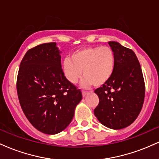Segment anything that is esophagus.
Returning a JSON list of instances; mask_svg holds the SVG:
<instances>
[{
  "label": "esophagus",
  "instance_id": "esophagus-1",
  "mask_svg": "<svg viewBox=\"0 0 159 159\" xmlns=\"http://www.w3.org/2000/svg\"><path fill=\"white\" fill-rule=\"evenodd\" d=\"M87 94H88V92H86V91H82V96H83L84 97L87 96Z\"/></svg>",
  "mask_w": 159,
  "mask_h": 159
}]
</instances>
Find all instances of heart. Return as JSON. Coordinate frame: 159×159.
Returning <instances> with one entry per match:
<instances>
[{
    "label": "heart",
    "mask_w": 159,
    "mask_h": 159,
    "mask_svg": "<svg viewBox=\"0 0 159 159\" xmlns=\"http://www.w3.org/2000/svg\"><path fill=\"white\" fill-rule=\"evenodd\" d=\"M116 55L108 46H88L82 48L66 58L63 63V71L69 83L75 84L83 73L82 84L84 87L93 84L103 85L114 72Z\"/></svg>",
    "instance_id": "b5f03b06"
}]
</instances>
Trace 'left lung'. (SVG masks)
Segmentation results:
<instances>
[{
	"instance_id": "8db88e82",
	"label": "left lung",
	"mask_w": 159,
	"mask_h": 159,
	"mask_svg": "<svg viewBox=\"0 0 159 159\" xmlns=\"http://www.w3.org/2000/svg\"><path fill=\"white\" fill-rule=\"evenodd\" d=\"M116 55V66L110 79L95 90L99 103L94 109L98 121L106 127L121 129L139 115L145 96L141 67L132 49L109 42Z\"/></svg>"
}]
</instances>
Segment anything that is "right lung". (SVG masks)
I'll list each match as a JSON object with an SVG mask.
<instances>
[{"mask_svg":"<svg viewBox=\"0 0 159 159\" xmlns=\"http://www.w3.org/2000/svg\"><path fill=\"white\" fill-rule=\"evenodd\" d=\"M55 43L29 49L20 63L18 97L27 120L39 132L55 134L71 123L81 91L66 78Z\"/></svg>","mask_w":159,"mask_h":159,"instance_id":"1","label":"right lung"}]
</instances>
